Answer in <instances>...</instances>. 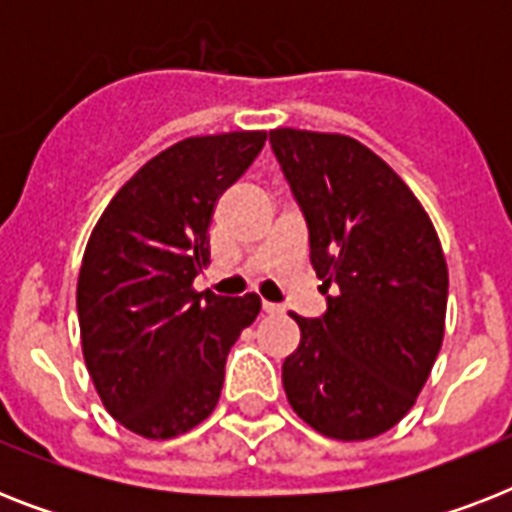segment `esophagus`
I'll list each match as a JSON object with an SVG mask.
<instances>
[{
  "mask_svg": "<svg viewBox=\"0 0 512 512\" xmlns=\"http://www.w3.org/2000/svg\"><path fill=\"white\" fill-rule=\"evenodd\" d=\"M263 311L265 313H284V308H281V305H276V303H263Z\"/></svg>",
  "mask_w": 512,
  "mask_h": 512,
  "instance_id": "obj_1",
  "label": "esophagus"
}]
</instances>
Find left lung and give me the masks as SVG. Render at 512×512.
<instances>
[{
  "mask_svg": "<svg viewBox=\"0 0 512 512\" xmlns=\"http://www.w3.org/2000/svg\"><path fill=\"white\" fill-rule=\"evenodd\" d=\"M271 148L300 204L327 295L295 316L300 345L281 366L292 409L321 436L366 441L404 417L444 342L449 273L409 185L348 135L281 127Z\"/></svg>",
  "mask_w": 512,
  "mask_h": 512,
  "instance_id": "8db88e82",
  "label": "left lung"
}]
</instances>
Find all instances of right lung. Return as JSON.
I'll return each mask as SVG.
<instances>
[{"instance_id":"obj_1","label":"right lung","mask_w":512,"mask_h":512,"mask_svg":"<svg viewBox=\"0 0 512 512\" xmlns=\"http://www.w3.org/2000/svg\"><path fill=\"white\" fill-rule=\"evenodd\" d=\"M268 132L185 138L143 164L100 215L82 257L76 311L84 364L108 414L143 438L204 422L225 358L260 297L196 292L217 199L263 151Z\"/></svg>"}]
</instances>
